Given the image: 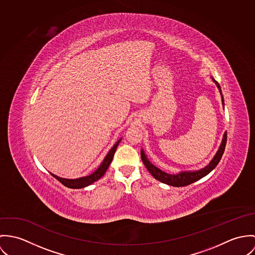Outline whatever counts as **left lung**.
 <instances>
[{
  "instance_id": "8db88e82",
  "label": "left lung",
  "mask_w": 255,
  "mask_h": 255,
  "mask_svg": "<svg viewBox=\"0 0 255 255\" xmlns=\"http://www.w3.org/2000/svg\"><path fill=\"white\" fill-rule=\"evenodd\" d=\"M212 78V77H211ZM212 81L216 84L217 88L219 89V92L221 94V98H222V104L224 106V99H223V95H222V91H221V87L219 85V83L217 81H215L212 78ZM227 142V132L224 133L223 135V139H222V142L216 152V154L214 155V157L212 158V160L209 162L208 165H206L205 167L201 168V169L196 170V171H183L177 174H169L166 173L162 170L157 168L156 166H154L146 157V155L144 154L143 150H141V157L144 166L146 167V169L148 170V172L158 181H160L161 183L167 184L169 186H173V187H184V186H188L196 181H198L199 179L203 178L204 176H206L207 174H209L212 170L214 169L217 164L219 163L224 150H225V146H226Z\"/></svg>"
}]
</instances>
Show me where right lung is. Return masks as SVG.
Segmentation results:
<instances>
[{"mask_svg": "<svg viewBox=\"0 0 255 255\" xmlns=\"http://www.w3.org/2000/svg\"><path fill=\"white\" fill-rule=\"evenodd\" d=\"M120 141H121V139L116 141V143L111 148V150L109 151V153H108L107 156L105 157V159H104V161L102 162V164L100 165V167L96 170L95 172H93L91 175H89V176L81 177V178H78V179H64V178L58 177V176L53 174V173H51V175H53V177H55L62 185H64V186L67 187V188H70V189H81V188H85L87 186L93 184L94 182L98 181L99 179H101V178L105 175L106 171L108 170L110 164H111L112 161H113L115 150H116V148H117V146H118Z\"/></svg>", "mask_w": 255, "mask_h": 255, "instance_id": "add662e5", "label": "right lung"}]
</instances>
